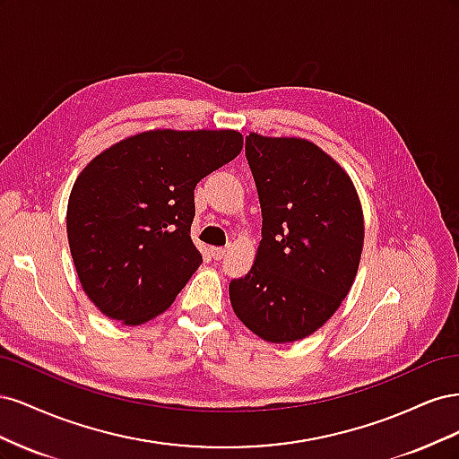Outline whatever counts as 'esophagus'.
I'll return each instance as SVG.
<instances>
[{
	"label": "esophagus",
	"instance_id": "1",
	"mask_svg": "<svg viewBox=\"0 0 459 459\" xmlns=\"http://www.w3.org/2000/svg\"><path fill=\"white\" fill-rule=\"evenodd\" d=\"M226 253H228V248H224V247H212L211 248V255H212L214 260H221L226 256Z\"/></svg>",
	"mask_w": 459,
	"mask_h": 459
}]
</instances>
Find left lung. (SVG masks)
Returning a JSON list of instances; mask_svg holds the SVG:
<instances>
[{
	"label": "left lung",
	"instance_id": "1",
	"mask_svg": "<svg viewBox=\"0 0 459 459\" xmlns=\"http://www.w3.org/2000/svg\"><path fill=\"white\" fill-rule=\"evenodd\" d=\"M262 208L255 266L230 283L233 312L270 342L312 335L341 307L358 272L364 216L341 166L307 140L247 135Z\"/></svg>",
	"mask_w": 459,
	"mask_h": 459
}]
</instances>
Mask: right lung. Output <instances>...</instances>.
<instances>
[{"mask_svg":"<svg viewBox=\"0 0 459 459\" xmlns=\"http://www.w3.org/2000/svg\"><path fill=\"white\" fill-rule=\"evenodd\" d=\"M233 130H152L95 157L71 191L66 233L90 300L137 325L164 312L201 266L191 241L195 191L239 155Z\"/></svg>","mask_w":459,"mask_h":459,"instance_id":"1","label":"right lung"}]
</instances>
